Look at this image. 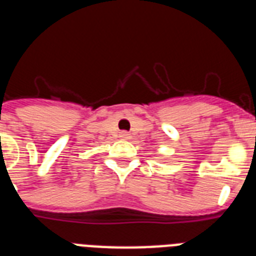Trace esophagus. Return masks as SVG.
Returning a JSON list of instances; mask_svg holds the SVG:
<instances>
[{
  "label": "esophagus",
  "instance_id": "esophagus-1",
  "mask_svg": "<svg viewBox=\"0 0 256 256\" xmlns=\"http://www.w3.org/2000/svg\"><path fill=\"white\" fill-rule=\"evenodd\" d=\"M120 137H123V138H130V133L128 132H122L120 133Z\"/></svg>",
  "mask_w": 256,
  "mask_h": 256
}]
</instances>
